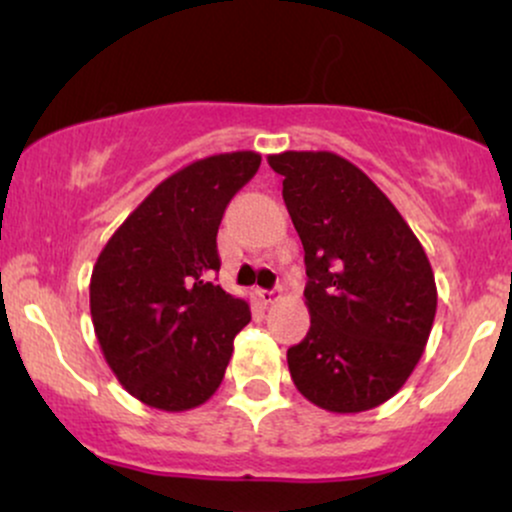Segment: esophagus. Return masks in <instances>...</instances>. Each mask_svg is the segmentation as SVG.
<instances>
[{
	"label": "esophagus",
	"mask_w": 512,
	"mask_h": 512,
	"mask_svg": "<svg viewBox=\"0 0 512 512\" xmlns=\"http://www.w3.org/2000/svg\"><path fill=\"white\" fill-rule=\"evenodd\" d=\"M257 296H260V301H262L264 305H272L274 301H279V291L260 289V291H257Z\"/></svg>",
	"instance_id": "esophagus-1"
}]
</instances>
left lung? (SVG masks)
I'll return each instance as SVG.
<instances>
[{
    "label": "left lung",
    "instance_id": "8db88e82",
    "mask_svg": "<svg viewBox=\"0 0 512 512\" xmlns=\"http://www.w3.org/2000/svg\"><path fill=\"white\" fill-rule=\"evenodd\" d=\"M305 250L310 330L286 361L315 407L358 414L395 397L424 354L438 291L424 245L373 180L332 151L267 156Z\"/></svg>",
    "mask_w": 512,
    "mask_h": 512
}]
</instances>
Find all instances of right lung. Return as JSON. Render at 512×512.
<instances>
[{"instance_id": "add662e5", "label": "right lung", "mask_w": 512, "mask_h": 512, "mask_svg": "<svg viewBox=\"0 0 512 512\" xmlns=\"http://www.w3.org/2000/svg\"><path fill=\"white\" fill-rule=\"evenodd\" d=\"M260 163L255 151L187 163L98 255L88 286L93 330L115 378L146 407L187 411L219 390L250 308L211 281L221 267L216 233Z\"/></svg>"}]
</instances>
